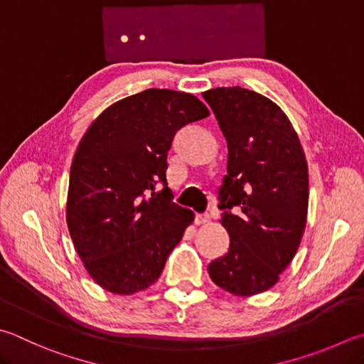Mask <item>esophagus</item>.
Instances as JSON below:
<instances>
[{
    "label": "esophagus",
    "instance_id": "esophagus-1",
    "mask_svg": "<svg viewBox=\"0 0 364 364\" xmlns=\"http://www.w3.org/2000/svg\"><path fill=\"white\" fill-rule=\"evenodd\" d=\"M210 222V217L208 214H196L195 215V223L196 225H205Z\"/></svg>",
    "mask_w": 364,
    "mask_h": 364
}]
</instances>
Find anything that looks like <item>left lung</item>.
<instances>
[{
  "label": "left lung",
  "instance_id": "left-lung-1",
  "mask_svg": "<svg viewBox=\"0 0 364 364\" xmlns=\"http://www.w3.org/2000/svg\"><path fill=\"white\" fill-rule=\"evenodd\" d=\"M228 144L218 188L230 249L208 266L212 282L236 296L269 290L303 237L309 203L306 156L276 102L241 87L203 93Z\"/></svg>",
  "mask_w": 364,
  "mask_h": 364
}]
</instances>
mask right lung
Returning <instances> with one entry per match:
<instances>
[{
  "mask_svg": "<svg viewBox=\"0 0 364 364\" xmlns=\"http://www.w3.org/2000/svg\"><path fill=\"white\" fill-rule=\"evenodd\" d=\"M208 115L193 95L149 88L109 106L79 142L66 223L87 272L105 290H146L193 222V212L173 201L166 160L176 133Z\"/></svg>",
  "mask_w": 364,
  "mask_h": 364,
  "instance_id": "1",
  "label": "right lung"
}]
</instances>
